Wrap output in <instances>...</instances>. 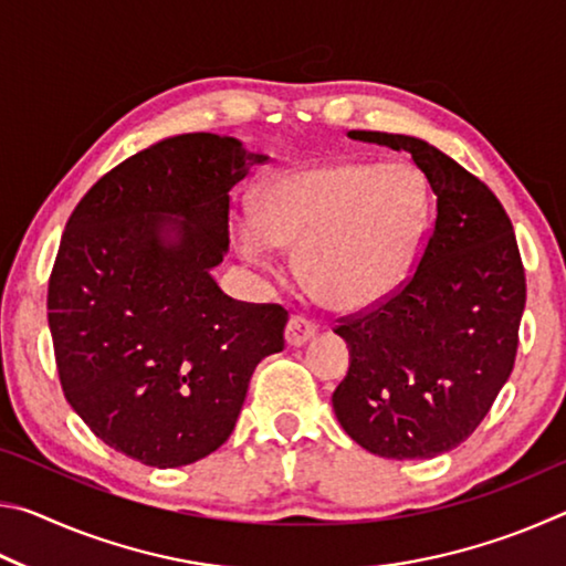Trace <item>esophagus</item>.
I'll return each instance as SVG.
<instances>
[{
    "label": "esophagus",
    "mask_w": 566,
    "mask_h": 566,
    "mask_svg": "<svg viewBox=\"0 0 566 566\" xmlns=\"http://www.w3.org/2000/svg\"><path fill=\"white\" fill-rule=\"evenodd\" d=\"M314 332H317V324L302 317V314H292L290 322H286L284 337H286V344H292V347H302V344H306L314 337Z\"/></svg>",
    "instance_id": "34e87169"
}]
</instances>
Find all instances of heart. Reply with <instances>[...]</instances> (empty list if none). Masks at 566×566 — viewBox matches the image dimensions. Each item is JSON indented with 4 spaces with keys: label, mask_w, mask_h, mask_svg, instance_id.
Listing matches in <instances>:
<instances>
[{
    "label": "heart",
    "mask_w": 566,
    "mask_h": 566,
    "mask_svg": "<svg viewBox=\"0 0 566 566\" xmlns=\"http://www.w3.org/2000/svg\"><path fill=\"white\" fill-rule=\"evenodd\" d=\"M424 177L407 165L324 161L280 171L254 191V214L234 219L239 249L274 270L296 244V270L319 302L361 310L405 280L427 219Z\"/></svg>",
    "instance_id": "1"
}]
</instances>
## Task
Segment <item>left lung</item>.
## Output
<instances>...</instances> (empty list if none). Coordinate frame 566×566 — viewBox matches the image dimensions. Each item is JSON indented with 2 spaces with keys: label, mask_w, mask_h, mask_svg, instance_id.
I'll list each match as a JSON object with an SVG mask.
<instances>
[{
  "label": "left lung",
  "mask_w": 566,
  "mask_h": 566,
  "mask_svg": "<svg viewBox=\"0 0 566 566\" xmlns=\"http://www.w3.org/2000/svg\"><path fill=\"white\" fill-rule=\"evenodd\" d=\"M409 151L437 195L415 274L334 332L349 371L332 395L354 442L387 459H432L464 442L510 379L526 302L510 217L494 191L424 139L349 132Z\"/></svg>",
  "instance_id": "obj_1"
}]
</instances>
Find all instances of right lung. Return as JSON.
<instances>
[{
    "label": "right lung",
    "instance_id": "obj_1",
    "mask_svg": "<svg viewBox=\"0 0 566 566\" xmlns=\"http://www.w3.org/2000/svg\"><path fill=\"white\" fill-rule=\"evenodd\" d=\"M266 161L195 132L107 171L66 222L46 292L56 371L104 444L147 467L222 447L256 364L284 349L280 304L227 296L229 189Z\"/></svg>",
    "mask_w": 566,
    "mask_h": 566
}]
</instances>
